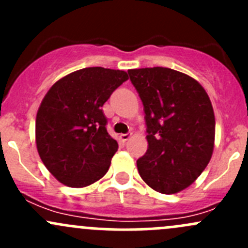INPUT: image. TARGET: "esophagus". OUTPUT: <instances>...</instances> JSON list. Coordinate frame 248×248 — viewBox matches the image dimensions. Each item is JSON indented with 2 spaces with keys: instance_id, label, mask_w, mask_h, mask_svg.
I'll return each instance as SVG.
<instances>
[{
  "instance_id": "obj_1",
  "label": "esophagus",
  "mask_w": 248,
  "mask_h": 248,
  "mask_svg": "<svg viewBox=\"0 0 248 248\" xmlns=\"http://www.w3.org/2000/svg\"><path fill=\"white\" fill-rule=\"evenodd\" d=\"M131 137H132V133H126V134H121V136H120V138L124 140V141H127V140L131 138Z\"/></svg>"
}]
</instances>
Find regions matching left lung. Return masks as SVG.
<instances>
[{
  "mask_svg": "<svg viewBox=\"0 0 248 248\" xmlns=\"http://www.w3.org/2000/svg\"><path fill=\"white\" fill-rule=\"evenodd\" d=\"M142 102L146 154L138 171L152 189L174 194L191 186L211 159L215 114L204 87L187 74L164 67L129 69Z\"/></svg>",
  "mask_w": 248,
  "mask_h": 248,
  "instance_id": "left-lung-1",
  "label": "left lung"
}]
</instances>
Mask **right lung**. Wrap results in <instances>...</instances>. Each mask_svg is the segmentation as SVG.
<instances>
[{
	"instance_id": "right-lung-1",
	"label": "right lung",
	"mask_w": 248,
	"mask_h": 248,
	"mask_svg": "<svg viewBox=\"0 0 248 248\" xmlns=\"http://www.w3.org/2000/svg\"><path fill=\"white\" fill-rule=\"evenodd\" d=\"M128 74L89 67L57 80L36 117V144L46 169L68 187H86L108 171L119 144L102 107Z\"/></svg>"
}]
</instances>
